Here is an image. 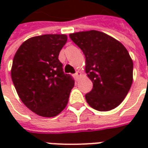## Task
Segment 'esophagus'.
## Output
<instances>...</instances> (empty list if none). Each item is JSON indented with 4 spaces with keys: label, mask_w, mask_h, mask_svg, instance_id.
<instances>
[{
    "label": "esophagus",
    "mask_w": 148,
    "mask_h": 148,
    "mask_svg": "<svg viewBox=\"0 0 148 148\" xmlns=\"http://www.w3.org/2000/svg\"><path fill=\"white\" fill-rule=\"evenodd\" d=\"M81 75H82V73H81V72H79V71H77V72L74 74V77L76 78V80H77V79L79 78V77H80Z\"/></svg>",
    "instance_id": "1"
}]
</instances>
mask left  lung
I'll return each mask as SVG.
<instances>
[{
  "mask_svg": "<svg viewBox=\"0 0 148 148\" xmlns=\"http://www.w3.org/2000/svg\"><path fill=\"white\" fill-rule=\"evenodd\" d=\"M86 57V73L93 89L86 94L98 111L116 108L127 96L133 80V62L124 46L107 34L91 30L70 34Z\"/></svg>",
  "mask_w": 148,
  "mask_h": 148,
  "instance_id": "8db88e82",
  "label": "left lung"
}]
</instances>
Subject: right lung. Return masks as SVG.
Returning <instances> with one entry per match:
<instances>
[{
  "instance_id": "add662e5",
  "label": "right lung",
  "mask_w": 148,
  "mask_h": 148,
  "mask_svg": "<svg viewBox=\"0 0 148 148\" xmlns=\"http://www.w3.org/2000/svg\"><path fill=\"white\" fill-rule=\"evenodd\" d=\"M67 41L62 34H47L24 41L15 54L11 76L18 95L31 111L44 117L58 115L67 105L74 80L58 60Z\"/></svg>"
}]
</instances>
